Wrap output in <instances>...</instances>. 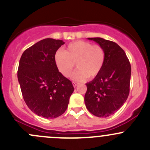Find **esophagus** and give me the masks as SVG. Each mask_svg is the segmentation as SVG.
<instances>
[{
	"mask_svg": "<svg viewBox=\"0 0 150 150\" xmlns=\"http://www.w3.org/2000/svg\"><path fill=\"white\" fill-rule=\"evenodd\" d=\"M72 85H73L74 88H75V87H77V86H78V83H75V82H73V83H72Z\"/></svg>",
	"mask_w": 150,
	"mask_h": 150,
	"instance_id": "1",
	"label": "esophagus"
}]
</instances>
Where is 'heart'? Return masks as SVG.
<instances>
[{
	"instance_id": "obj_1",
	"label": "heart",
	"mask_w": 150,
	"mask_h": 150,
	"mask_svg": "<svg viewBox=\"0 0 150 150\" xmlns=\"http://www.w3.org/2000/svg\"><path fill=\"white\" fill-rule=\"evenodd\" d=\"M105 61V52L99 45H92L83 40L70 43L65 51L58 50L54 55L57 69L63 76L68 78L72 73L75 64L77 69L72 75L76 81L93 79L99 75Z\"/></svg>"
}]
</instances>
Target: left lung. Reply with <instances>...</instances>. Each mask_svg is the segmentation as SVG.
I'll use <instances>...</instances> for the list:
<instances>
[{
    "label": "left lung",
    "mask_w": 150,
    "mask_h": 150,
    "mask_svg": "<svg viewBox=\"0 0 150 150\" xmlns=\"http://www.w3.org/2000/svg\"><path fill=\"white\" fill-rule=\"evenodd\" d=\"M104 48L105 61L102 71L86 83L84 101L93 115L107 117L123 105L129 94L131 67L125 51L116 43L102 38H88Z\"/></svg>",
    "instance_id": "left-lung-1"
}]
</instances>
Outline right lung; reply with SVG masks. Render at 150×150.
<instances>
[{"label":"right lung","mask_w":150,"mask_h":150,"mask_svg":"<svg viewBox=\"0 0 150 150\" xmlns=\"http://www.w3.org/2000/svg\"><path fill=\"white\" fill-rule=\"evenodd\" d=\"M63 44L61 40L43 39L25 50L19 60L17 77L24 100L32 112L46 118L62 115L74 91L72 82L54 62Z\"/></svg>","instance_id":"right-lung-1"}]
</instances>
